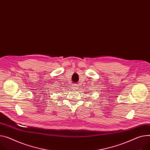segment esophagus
<instances>
[{
  "label": "esophagus",
  "instance_id": "34e87169",
  "mask_svg": "<svg viewBox=\"0 0 150 150\" xmlns=\"http://www.w3.org/2000/svg\"><path fill=\"white\" fill-rule=\"evenodd\" d=\"M73 88H74V89H77L78 88V87H77V85H76V84L74 85V87H73Z\"/></svg>",
  "mask_w": 150,
  "mask_h": 150
}]
</instances>
